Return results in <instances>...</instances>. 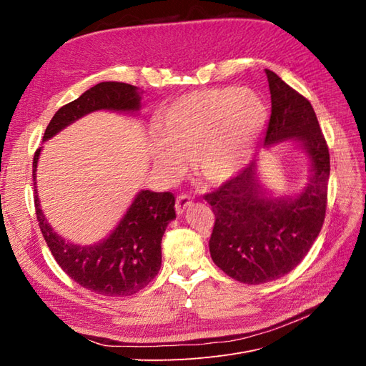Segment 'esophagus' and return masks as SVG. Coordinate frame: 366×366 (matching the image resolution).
I'll list each match as a JSON object with an SVG mask.
<instances>
[{
	"mask_svg": "<svg viewBox=\"0 0 366 366\" xmlns=\"http://www.w3.org/2000/svg\"><path fill=\"white\" fill-rule=\"evenodd\" d=\"M191 203H192V198L187 194H182V195L177 197V200H175L177 214H183L184 210L187 209V206H189Z\"/></svg>",
	"mask_w": 366,
	"mask_h": 366,
	"instance_id": "obj_1",
	"label": "esophagus"
}]
</instances>
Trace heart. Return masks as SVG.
<instances>
[{"instance_id": "heart-1", "label": "heart", "mask_w": 366, "mask_h": 366, "mask_svg": "<svg viewBox=\"0 0 366 366\" xmlns=\"http://www.w3.org/2000/svg\"><path fill=\"white\" fill-rule=\"evenodd\" d=\"M267 117L262 99L239 86L186 94L160 113L152 156L163 169L175 172L183 164L182 154H187L197 177L223 183L244 166Z\"/></svg>"}]
</instances>
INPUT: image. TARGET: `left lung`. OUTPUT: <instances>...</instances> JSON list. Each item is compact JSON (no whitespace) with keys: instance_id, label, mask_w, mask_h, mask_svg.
<instances>
[{"instance_id":"left-lung-1","label":"left lung","mask_w":366,"mask_h":366,"mask_svg":"<svg viewBox=\"0 0 366 366\" xmlns=\"http://www.w3.org/2000/svg\"><path fill=\"white\" fill-rule=\"evenodd\" d=\"M272 114L265 145L293 139L312 160V175L296 198L265 195L254 162L204 194L215 223L209 239L210 257L232 280L264 284L282 278L304 259L322 229L327 210L330 152L315 109L281 77L265 70Z\"/></svg>"}]
</instances>
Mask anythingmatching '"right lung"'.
<instances>
[{"label":"right lung","instance_id":"1","mask_svg":"<svg viewBox=\"0 0 366 366\" xmlns=\"http://www.w3.org/2000/svg\"><path fill=\"white\" fill-rule=\"evenodd\" d=\"M139 108L140 96L134 85L101 82L61 107L42 140H49L74 120L97 109L137 112ZM39 152L41 148L33 156V184H36ZM174 206L172 192L142 191L112 235L99 244L82 247L70 244L53 232L35 192L38 224L59 267L84 289L104 296H131L156 278L162 265V237L175 218Z\"/></svg>","mask_w":366,"mask_h":366}]
</instances>
